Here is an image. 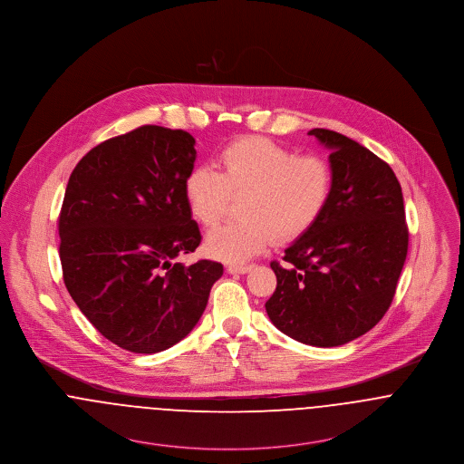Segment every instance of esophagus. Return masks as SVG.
Returning a JSON list of instances; mask_svg holds the SVG:
<instances>
[{"label": "esophagus", "instance_id": "1", "mask_svg": "<svg viewBox=\"0 0 464 464\" xmlns=\"http://www.w3.org/2000/svg\"><path fill=\"white\" fill-rule=\"evenodd\" d=\"M252 270V265H229L227 266V272L233 273V275H244V273H248Z\"/></svg>", "mask_w": 464, "mask_h": 464}]
</instances>
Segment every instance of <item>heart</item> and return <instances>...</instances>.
<instances>
[{"label":"heart","mask_w":464,"mask_h":464,"mask_svg":"<svg viewBox=\"0 0 464 464\" xmlns=\"http://www.w3.org/2000/svg\"><path fill=\"white\" fill-rule=\"evenodd\" d=\"M331 166L323 156L296 154L270 138L244 137L226 145L218 169L194 166L184 179L192 218L212 227L231 196H242V218L214 229L207 252L224 261H244L275 242H289L321 216L331 192Z\"/></svg>","instance_id":"b5f03b06"}]
</instances>
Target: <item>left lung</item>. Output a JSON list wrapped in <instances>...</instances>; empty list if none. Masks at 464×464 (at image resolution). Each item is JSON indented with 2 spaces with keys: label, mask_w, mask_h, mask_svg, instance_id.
Wrapping results in <instances>:
<instances>
[{
  "label": "left lung",
  "mask_w": 464,
  "mask_h": 464,
  "mask_svg": "<svg viewBox=\"0 0 464 464\" xmlns=\"http://www.w3.org/2000/svg\"><path fill=\"white\" fill-rule=\"evenodd\" d=\"M331 150L326 207L272 261L266 314L287 336L338 347L375 326L391 306L409 250L401 186L391 166L336 131H308Z\"/></svg>",
  "instance_id": "8db88e82"
}]
</instances>
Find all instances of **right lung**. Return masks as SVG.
Returning <instances> with one entry per match:
<instances>
[{
	"instance_id": "right-lung-1",
	"label": "right lung",
	"mask_w": 464,
	"mask_h": 464,
	"mask_svg": "<svg viewBox=\"0 0 464 464\" xmlns=\"http://www.w3.org/2000/svg\"><path fill=\"white\" fill-rule=\"evenodd\" d=\"M194 138L141 126L91 149L70 175L59 257L70 296L111 343L156 354L198 324L222 265L194 252L201 233L184 196Z\"/></svg>"
}]
</instances>
